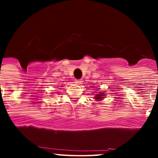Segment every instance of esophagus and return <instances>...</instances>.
Segmentation results:
<instances>
[{
  "instance_id": "esophagus-1",
  "label": "esophagus",
  "mask_w": 158,
  "mask_h": 158,
  "mask_svg": "<svg viewBox=\"0 0 158 158\" xmlns=\"http://www.w3.org/2000/svg\"><path fill=\"white\" fill-rule=\"evenodd\" d=\"M75 82H76V84H77V85H81L83 81H82V80H76Z\"/></svg>"
}]
</instances>
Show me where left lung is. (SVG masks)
<instances>
[{"label":"left lung","instance_id":"8db88e82","mask_svg":"<svg viewBox=\"0 0 158 158\" xmlns=\"http://www.w3.org/2000/svg\"><path fill=\"white\" fill-rule=\"evenodd\" d=\"M98 94H96V96H95V98L96 99L97 101H99V100H103V99L104 98V96H105L106 94H104V92H98Z\"/></svg>","mask_w":158,"mask_h":158}]
</instances>
